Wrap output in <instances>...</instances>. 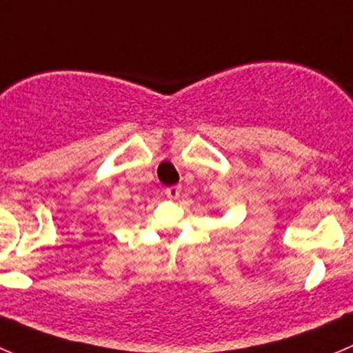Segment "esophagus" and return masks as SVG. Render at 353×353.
Wrapping results in <instances>:
<instances>
[{"label": "esophagus", "instance_id": "esophagus-1", "mask_svg": "<svg viewBox=\"0 0 353 353\" xmlns=\"http://www.w3.org/2000/svg\"><path fill=\"white\" fill-rule=\"evenodd\" d=\"M179 193H181L179 184H176V186H169L165 190V195L169 196V199H177V196H179Z\"/></svg>", "mask_w": 353, "mask_h": 353}]
</instances>
